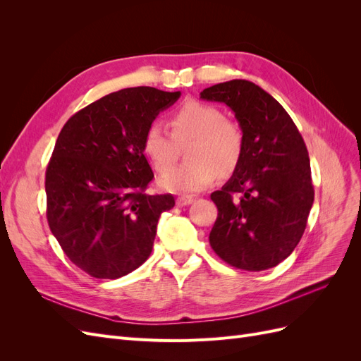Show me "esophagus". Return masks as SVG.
<instances>
[{"mask_svg": "<svg viewBox=\"0 0 361 361\" xmlns=\"http://www.w3.org/2000/svg\"><path fill=\"white\" fill-rule=\"evenodd\" d=\"M192 202H194V197H191V195H180V197L176 199L178 206H187V204H191Z\"/></svg>", "mask_w": 361, "mask_h": 361, "instance_id": "34e87169", "label": "esophagus"}]
</instances>
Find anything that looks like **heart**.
<instances>
[{
  "instance_id": "obj_1",
  "label": "heart",
  "mask_w": 361,
  "mask_h": 361,
  "mask_svg": "<svg viewBox=\"0 0 361 361\" xmlns=\"http://www.w3.org/2000/svg\"><path fill=\"white\" fill-rule=\"evenodd\" d=\"M171 134L152 122L143 137V152L158 171L169 170L187 146L182 166L164 173L159 187L169 192H197L209 187L218 174H231L243 158L244 134L239 125L223 117L216 106L188 101L173 113Z\"/></svg>"
}]
</instances>
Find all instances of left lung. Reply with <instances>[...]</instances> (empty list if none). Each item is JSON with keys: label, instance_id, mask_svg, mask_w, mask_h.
Wrapping results in <instances>:
<instances>
[{"label": "left lung", "instance_id": "obj_1", "mask_svg": "<svg viewBox=\"0 0 361 361\" xmlns=\"http://www.w3.org/2000/svg\"><path fill=\"white\" fill-rule=\"evenodd\" d=\"M200 97L226 104L244 134L232 178L211 194L218 209L211 247L239 269L276 267L298 245L313 204L307 147L285 108L255 82H220Z\"/></svg>", "mask_w": 361, "mask_h": 361}]
</instances>
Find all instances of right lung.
<instances>
[{"instance_id": "1", "label": "right lung", "mask_w": 361, "mask_h": 361, "mask_svg": "<svg viewBox=\"0 0 361 361\" xmlns=\"http://www.w3.org/2000/svg\"><path fill=\"white\" fill-rule=\"evenodd\" d=\"M180 92L130 87L101 97L63 126L47 169V216L73 264L94 279L143 265L171 194L149 195L154 179L143 137Z\"/></svg>"}]
</instances>
